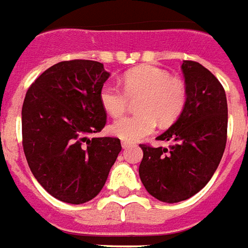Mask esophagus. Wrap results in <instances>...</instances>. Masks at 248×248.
Masks as SVG:
<instances>
[{
    "mask_svg": "<svg viewBox=\"0 0 248 248\" xmlns=\"http://www.w3.org/2000/svg\"><path fill=\"white\" fill-rule=\"evenodd\" d=\"M121 144H122V147H124V148H127V147H130V146H131V143L127 142V140H122V142H121Z\"/></svg>",
    "mask_w": 248,
    "mask_h": 248,
    "instance_id": "1",
    "label": "esophagus"
}]
</instances>
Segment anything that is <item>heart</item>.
Listing matches in <instances>:
<instances>
[{"label": "heart", "instance_id": "heart-1", "mask_svg": "<svg viewBox=\"0 0 248 248\" xmlns=\"http://www.w3.org/2000/svg\"><path fill=\"white\" fill-rule=\"evenodd\" d=\"M122 87L108 82L100 91V102L106 113L118 118L129 105L137 101V114L124 117L110 126L113 135L124 140H140L151 135L161 124H170L180 117L186 104V88L183 81L172 78L163 68L140 65L124 73Z\"/></svg>", "mask_w": 248, "mask_h": 248}]
</instances>
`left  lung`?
<instances>
[{"label":"left lung","instance_id":"1","mask_svg":"<svg viewBox=\"0 0 248 248\" xmlns=\"http://www.w3.org/2000/svg\"><path fill=\"white\" fill-rule=\"evenodd\" d=\"M181 69L186 104L175 124L156 138L172 144H140V180L152 197L168 203L188 200L208 184L227 139V101L221 82L197 62L184 60Z\"/></svg>","mask_w":248,"mask_h":248}]
</instances>
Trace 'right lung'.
I'll list each match as a JSON object with an SVG mask.
<instances>
[{"instance_id": "1", "label": "right lung", "mask_w": 248, "mask_h": 248, "mask_svg": "<svg viewBox=\"0 0 248 248\" xmlns=\"http://www.w3.org/2000/svg\"><path fill=\"white\" fill-rule=\"evenodd\" d=\"M109 76L98 62H60L31 84L23 101L22 144L29 167L63 202L94 199L122 150L118 138H89L106 124L100 91Z\"/></svg>"}]
</instances>
